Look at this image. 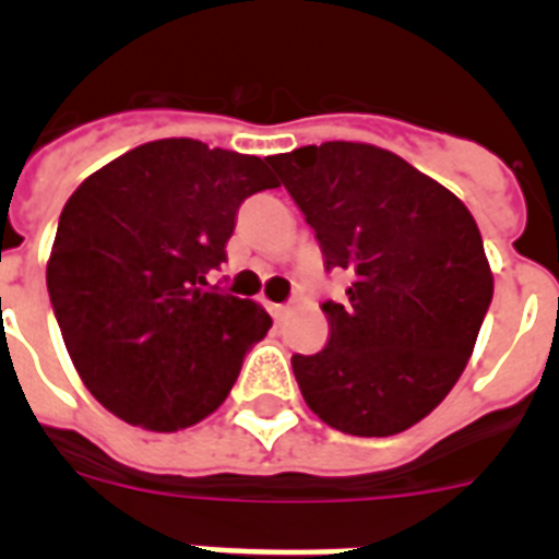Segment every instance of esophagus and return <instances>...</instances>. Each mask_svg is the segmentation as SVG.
Returning a JSON list of instances; mask_svg holds the SVG:
<instances>
[{"label":"esophagus","mask_w":559,"mask_h":559,"mask_svg":"<svg viewBox=\"0 0 559 559\" xmlns=\"http://www.w3.org/2000/svg\"><path fill=\"white\" fill-rule=\"evenodd\" d=\"M269 310H271V313L276 316V319H280V316H285V310H288V305H276V302H269Z\"/></svg>","instance_id":"obj_1"}]
</instances>
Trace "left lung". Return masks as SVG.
Masks as SVG:
<instances>
[{"label": "left lung", "mask_w": 559, "mask_h": 559, "mask_svg": "<svg viewBox=\"0 0 559 559\" xmlns=\"http://www.w3.org/2000/svg\"><path fill=\"white\" fill-rule=\"evenodd\" d=\"M322 246L353 276L324 302L330 341L294 355L310 412L353 437H392L445 400L492 302V271L471 210L451 190L367 142L269 156Z\"/></svg>", "instance_id": "1"}]
</instances>
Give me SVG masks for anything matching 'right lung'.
<instances>
[{"label":"right lung","instance_id":"add662e5","mask_svg":"<svg viewBox=\"0 0 559 559\" xmlns=\"http://www.w3.org/2000/svg\"><path fill=\"white\" fill-rule=\"evenodd\" d=\"M280 187L260 156L156 140L92 173L67 201L49 302L86 389L131 426L170 433L210 417L271 316L206 288L237 206Z\"/></svg>","mask_w":559,"mask_h":559}]
</instances>
